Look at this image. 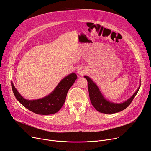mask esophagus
<instances>
[{"mask_svg":"<svg viewBox=\"0 0 151 151\" xmlns=\"http://www.w3.org/2000/svg\"><path fill=\"white\" fill-rule=\"evenodd\" d=\"M85 73V70L82 67H80L77 69V73L79 75H83Z\"/></svg>","mask_w":151,"mask_h":151,"instance_id":"esophagus-1","label":"esophagus"}]
</instances>
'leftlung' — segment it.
<instances>
[{
  "label": "left lung",
  "mask_w": 151,
  "mask_h": 151,
  "mask_svg": "<svg viewBox=\"0 0 151 151\" xmlns=\"http://www.w3.org/2000/svg\"><path fill=\"white\" fill-rule=\"evenodd\" d=\"M84 77L88 81L89 95L92 104L98 112L102 114H115L125 109L133 100L141 86L140 83L139 86L133 95L126 101L122 103H115L107 100L104 97L97 84L89 76H84Z\"/></svg>",
  "instance_id": "1"
}]
</instances>
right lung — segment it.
Wrapping results in <instances>:
<instances>
[{
    "instance_id": "add662e5",
    "label": "right lung",
    "mask_w": 151,
    "mask_h": 151,
    "mask_svg": "<svg viewBox=\"0 0 151 151\" xmlns=\"http://www.w3.org/2000/svg\"><path fill=\"white\" fill-rule=\"evenodd\" d=\"M76 73H71L63 78L54 91L47 96L36 100H28L18 93L12 81V88L16 99L31 112L39 115H50L57 113L66 99L69 89L76 80Z\"/></svg>"
}]
</instances>
